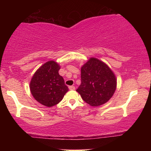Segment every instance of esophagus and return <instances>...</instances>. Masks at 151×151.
Wrapping results in <instances>:
<instances>
[{
  "label": "esophagus",
  "mask_w": 151,
  "mask_h": 151,
  "mask_svg": "<svg viewBox=\"0 0 151 151\" xmlns=\"http://www.w3.org/2000/svg\"><path fill=\"white\" fill-rule=\"evenodd\" d=\"M69 88L70 90H75L76 89V87L74 86H69Z\"/></svg>",
  "instance_id": "34e87169"
}]
</instances>
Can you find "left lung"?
<instances>
[{"instance_id": "8db88e82", "label": "left lung", "mask_w": 151, "mask_h": 151, "mask_svg": "<svg viewBox=\"0 0 151 151\" xmlns=\"http://www.w3.org/2000/svg\"><path fill=\"white\" fill-rule=\"evenodd\" d=\"M116 85V78L110 68L91 58L81 68V84L76 91L87 104L98 106L110 100Z\"/></svg>"}]
</instances>
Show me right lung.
<instances>
[{
    "label": "right lung",
    "mask_w": 151,
    "mask_h": 151,
    "mask_svg": "<svg viewBox=\"0 0 151 151\" xmlns=\"http://www.w3.org/2000/svg\"><path fill=\"white\" fill-rule=\"evenodd\" d=\"M60 69V65L55 61H48L37 70L31 80L32 96L45 106L58 104L69 91L63 78L59 75Z\"/></svg>",
    "instance_id": "add662e5"
}]
</instances>
